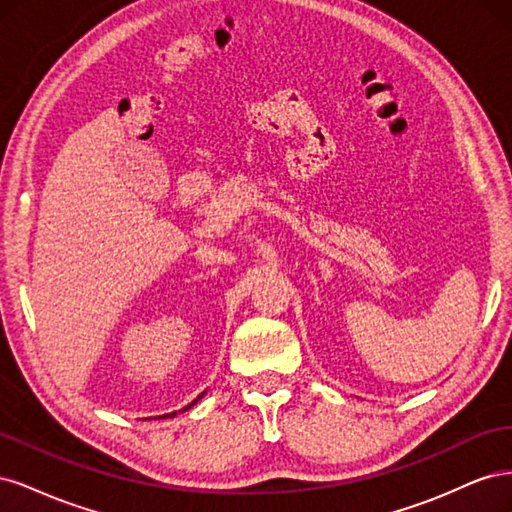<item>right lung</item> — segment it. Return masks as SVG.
<instances>
[{"instance_id":"add662e5","label":"right lung","mask_w":512,"mask_h":512,"mask_svg":"<svg viewBox=\"0 0 512 512\" xmlns=\"http://www.w3.org/2000/svg\"><path fill=\"white\" fill-rule=\"evenodd\" d=\"M205 393H207V391H203V393H200V395H198V397H196V399H194V401H192V404H188V406H185V408H183V410H188V408H192V406H194V404H196V401H198V399H200V397H203V395H205ZM175 414H177V412H170V414H164V416H175Z\"/></svg>"}]
</instances>
